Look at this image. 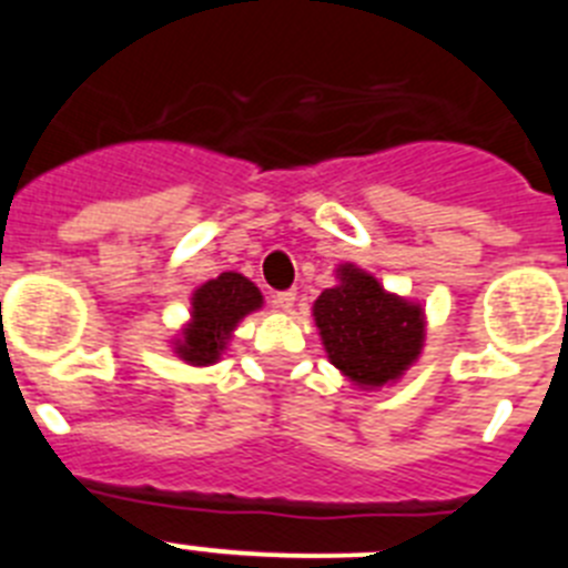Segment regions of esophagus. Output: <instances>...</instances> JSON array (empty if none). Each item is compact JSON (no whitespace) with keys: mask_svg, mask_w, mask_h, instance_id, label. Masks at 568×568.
Segmentation results:
<instances>
[{"mask_svg":"<svg viewBox=\"0 0 568 568\" xmlns=\"http://www.w3.org/2000/svg\"><path fill=\"white\" fill-rule=\"evenodd\" d=\"M273 304L278 310H284V313H290V310H293V304H295V293L293 290H284V293H275L273 295Z\"/></svg>","mask_w":568,"mask_h":568,"instance_id":"1","label":"esophagus"}]
</instances>
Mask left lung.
<instances>
[{"label":"left lung","mask_w":568,"mask_h":568,"mask_svg":"<svg viewBox=\"0 0 568 568\" xmlns=\"http://www.w3.org/2000/svg\"><path fill=\"white\" fill-rule=\"evenodd\" d=\"M313 315L327 358L361 389L398 381L424 349V307L386 293L355 264H341L338 284L315 298Z\"/></svg>","instance_id":"1"}]
</instances>
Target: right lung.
<instances>
[{
  "label": "right lung",
  "mask_w": 568,
  "mask_h": 568,
  "mask_svg": "<svg viewBox=\"0 0 568 568\" xmlns=\"http://www.w3.org/2000/svg\"><path fill=\"white\" fill-rule=\"evenodd\" d=\"M261 304V290L241 273H222L207 281L190 298V324L173 341L175 355L193 366L215 364L239 321L255 313Z\"/></svg>",
  "instance_id": "add662e5"
}]
</instances>
